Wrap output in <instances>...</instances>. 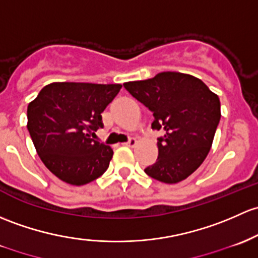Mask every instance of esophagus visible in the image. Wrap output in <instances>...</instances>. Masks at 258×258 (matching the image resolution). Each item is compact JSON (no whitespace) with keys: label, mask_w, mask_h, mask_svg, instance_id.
<instances>
[{"label":"esophagus","mask_w":258,"mask_h":258,"mask_svg":"<svg viewBox=\"0 0 258 258\" xmlns=\"http://www.w3.org/2000/svg\"><path fill=\"white\" fill-rule=\"evenodd\" d=\"M124 146H127V147H135V146L137 145V141L135 140V138H130L128 141H127L126 143H123Z\"/></svg>","instance_id":"esophagus-1"}]
</instances>
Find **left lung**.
Instances as JSON below:
<instances>
[{"label": "left lung", "instance_id": "left-lung-1", "mask_svg": "<svg viewBox=\"0 0 258 258\" xmlns=\"http://www.w3.org/2000/svg\"><path fill=\"white\" fill-rule=\"evenodd\" d=\"M124 89L153 112L158 159L145 169L162 183L175 184L194 173L207 158L220 121V100L202 80L163 72L147 80L128 81Z\"/></svg>", "mask_w": 258, "mask_h": 258}]
</instances>
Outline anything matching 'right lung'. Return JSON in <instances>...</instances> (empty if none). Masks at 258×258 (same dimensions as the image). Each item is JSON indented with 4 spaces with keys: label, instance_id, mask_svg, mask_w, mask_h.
<instances>
[{
    "label": "right lung",
    "instance_id": "1",
    "mask_svg": "<svg viewBox=\"0 0 258 258\" xmlns=\"http://www.w3.org/2000/svg\"><path fill=\"white\" fill-rule=\"evenodd\" d=\"M120 84L51 83L27 108V128L45 167L72 185L101 177L113 151L95 141L101 113L115 99Z\"/></svg>",
    "mask_w": 258,
    "mask_h": 258
}]
</instances>
